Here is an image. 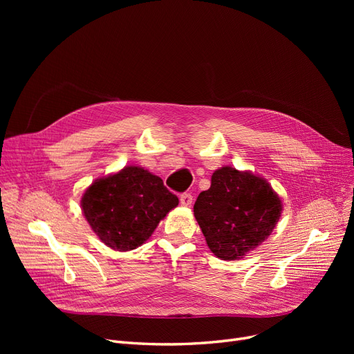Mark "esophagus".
Masks as SVG:
<instances>
[{
    "label": "esophagus",
    "instance_id": "obj_1",
    "mask_svg": "<svg viewBox=\"0 0 354 354\" xmlns=\"http://www.w3.org/2000/svg\"><path fill=\"white\" fill-rule=\"evenodd\" d=\"M179 201H180V205L182 207H189L191 203H192V195L188 194V192H185V194H182L179 196Z\"/></svg>",
    "mask_w": 354,
    "mask_h": 354
}]
</instances>
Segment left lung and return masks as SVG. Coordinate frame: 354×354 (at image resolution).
I'll list each match as a JSON object with an SVG mask.
<instances>
[{
  "mask_svg": "<svg viewBox=\"0 0 354 354\" xmlns=\"http://www.w3.org/2000/svg\"><path fill=\"white\" fill-rule=\"evenodd\" d=\"M281 208L267 180L224 166L196 198L194 214L209 250L221 259H239L268 238Z\"/></svg>",
  "mask_w": 354,
  "mask_h": 354,
  "instance_id": "1",
  "label": "left lung"
}]
</instances>
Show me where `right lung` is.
Listing matches in <instances>:
<instances>
[{
	"label": "right lung",
	"mask_w": 354,
	"mask_h": 354,
	"mask_svg": "<svg viewBox=\"0 0 354 354\" xmlns=\"http://www.w3.org/2000/svg\"><path fill=\"white\" fill-rule=\"evenodd\" d=\"M178 203V196L159 176L139 166H127L96 180L82 198L83 214L91 230L116 251L142 245Z\"/></svg>",
	"instance_id": "right-lung-1"
}]
</instances>
